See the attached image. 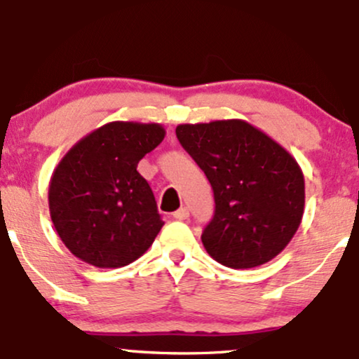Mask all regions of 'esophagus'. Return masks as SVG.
<instances>
[{"instance_id": "34e87169", "label": "esophagus", "mask_w": 359, "mask_h": 359, "mask_svg": "<svg viewBox=\"0 0 359 359\" xmlns=\"http://www.w3.org/2000/svg\"><path fill=\"white\" fill-rule=\"evenodd\" d=\"M174 217H175V219H179V221L189 219V209L187 208H180L179 211L174 212Z\"/></svg>"}]
</instances>
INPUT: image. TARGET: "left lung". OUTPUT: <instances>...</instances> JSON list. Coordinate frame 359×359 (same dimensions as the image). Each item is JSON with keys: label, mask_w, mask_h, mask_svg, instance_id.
I'll return each instance as SVG.
<instances>
[{"label": "left lung", "mask_w": 359, "mask_h": 359, "mask_svg": "<svg viewBox=\"0 0 359 359\" xmlns=\"http://www.w3.org/2000/svg\"><path fill=\"white\" fill-rule=\"evenodd\" d=\"M175 133L214 191L216 209L201 236L205 251L229 269H253L282 253L306 204L297 160L243 119L185 123Z\"/></svg>", "instance_id": "1"}]
</instances>
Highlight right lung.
Segmentation results:
<instances>
[{"instance_id":"right-lung-1","label":"right lung","mask_w":359,"mask_h":359,"mask_svg":"<svg viewBox=\"0 0 359 359\" xmlns=\"http://www.w3.org/2000/svg\"><path fill=\"white\" fill-rule=\"evenodd\" d=\"M163 138L158 123L111 121L62 156L48 185V209L74 257L119 269L150 248L163 221L137 167Z\"/></svg>"}]
</instances>
